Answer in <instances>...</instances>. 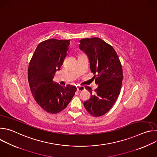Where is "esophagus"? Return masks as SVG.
<instances>
[{"label":"esophagus","mask_w":157,"mask_h":157,"mask_svg":"<svg viewBox=\"0 0 157 157\" xmlns=\"http://www.w3.org/2000/svg\"><path fill=\"white\" fill-rule=\"evenodd\" d=\"M84 90V87H82V86H80V87H78L77 88V91L79 92V93L82 92V91H83Z\"/></svg>","instance_id":"34e87169"}]
</instances>
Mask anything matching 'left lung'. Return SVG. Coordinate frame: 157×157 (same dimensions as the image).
Masks as SVG:
<instances>
[{"instance_id": "8db88e82", "label": "left lung", "mask_w": 157, "mask_h": 157, "mask_svg": "<svg viewBox=\"0 0 157 157\" xmlns=\"http://www.w3.org/2000/svg\"><path fill=\"white\" fill-rule=\"evenodd\" d=\"M79 42V48L87 55L98 86L94 95L91 87H85L91 93V98L84 102V106L91 115L99 117L111 109L120 94L123 79L122 65L114 48L102 39L83 38Z\"/></svg>"}]
</instances>
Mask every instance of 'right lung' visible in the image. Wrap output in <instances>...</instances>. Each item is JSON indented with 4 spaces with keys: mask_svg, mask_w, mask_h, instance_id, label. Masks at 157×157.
I'll list each match as a JSON object with an SVG mask.
<instances>
[{
    "mask_svg": "<svg viewBox=\"0 0 157 157\" xmlns=\"http://www.w3.org/2000/svg\"><path fill=\"white\" fill-rule=\"evenodd\" d=\"M70 40L48 39L39 43L30 60L28 80L32 94L44 110L56 114L70 103L76 87H61L53 81L67 55Z\"/></svg>",
    "mask_w": 157,
    "mask_h": 157,
    "instance_id": "right-lung-1",
    "label": "right lung"
}]
</instances>
